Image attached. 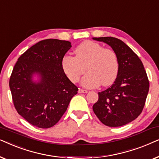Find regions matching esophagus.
Instances as JSON below:
<instances>
[{
	"mask_svg": "<svg viewBox=\"0 0 159 159\" xmlns=\"http://www.w3.org/2000/svg\"><path fill=\"white\" fill-rule=\"evenodd\" d=\"M88 92V90H83V89H79V90H78V93H87Z\"/></svg>",
	"mask_w": 159,
	"mask_h": 159,
	"instance_id": "34e87169",
	"label": "esophagus"
}]
</instances>
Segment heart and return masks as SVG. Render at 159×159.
<instances>
[{
  "label": "heart",
  "instance_id": "obj_1",
  "mask_svg": "<svg viewBox=\"0 0 159 159\" xmlns=\"http://www.w3.org/2000/svg\"><path fill=\"white\" fill-rule=\"evenodd\" d=\"M75 56H65L61 67L69 80L77 83L85 71L88 73L82 78L84 88L108 86L114 83L119 72V61L116 54L111 49L103 48L98 43L85 40L74 50Z\"/></svg>",
  "mask_w": 159,
  "mask_h": 159
}]
</instances>
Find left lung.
<instances>
[{"label": "left lung", "instance_id": "8db88e82", "mask_svg": "<svg viewBox=\"0 0 159 159\" xmlns=\"http://www.w3.org/2000/svg\"><path fill=\"white\" fill-rule=\"evenodd\" d=\"M111 47L119 61V72L110 88L98 93L93 111L103 125L120 127L141 114L149 90V81L142 61L123 41L113 37L93 38Z\"/></svg>", "mask_w": 159, "mask_h": 159}]
</instances>
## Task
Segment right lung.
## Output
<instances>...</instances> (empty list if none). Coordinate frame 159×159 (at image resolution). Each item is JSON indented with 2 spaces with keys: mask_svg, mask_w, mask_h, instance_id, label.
<instances>
[{
  "mask_svg": "<svg viewBox=\"0 0 159 159\" xmlns=\"http://www.w3.org/2000/svg\"><path fill=\"white\" fill-rule=\"evenodd\" d=\"M71 47L69 41L41 40L25 51L13 69L9 87L15 108L33 126L44 129L55 125L77 93V87L61 67Z\"/></svg>",
  "mask_w": 159,
  "mask_h": 159,
  "instance_id": "add662e5",
  "label": "right lung"
}]
</instances>
